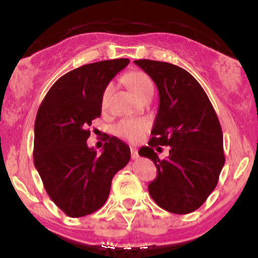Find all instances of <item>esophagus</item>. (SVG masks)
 <instances>
[{"instance_id":"esophagus-1","label":"esophagus","mask_w":258,"mask_h":258,"mask_svg":"<svg viewBox=\"0 0 258 258\" xmlns=\"http://www.w3.org/2000/svg\"><path fill=\"white\" fill-rule=\"evenodd\" d=\"M131 156H132V159L138 158V150L136 149V148H131Z\"/></svg>"}]
</instances>
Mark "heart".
Masks as SVG:
<instances>
[{
	"label": "heart",
	"instance_id": "1",
	"mask_svg": "<svg viewBox=\"0 0 258 258\" xmlns=\"http://www.w3.org/2000/svg\"><path fill=\"white\" fill-rule=\"evenodd\" d=\"M125 81L128 88L136 96L142 97L148 91L154 90V85L152 79L147 75L146 73L142 72H131L126 74ZM112 91V85H108L105 87L102 96V105L105 106L108 103L109 97H110ZM149 128V121L148 120H122L115 126L114 131L120 137L128 139L131 142H137L144 136V133Z\"/></svg>",
	"mask_w": 258,
	"mask_h": 258
}]
</instances>
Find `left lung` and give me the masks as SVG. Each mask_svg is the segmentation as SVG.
Masks as SVG:
<instances>
[{"label":"left lung","instance_id":"left-lung-1","mask_svg":"<svg viewBox=\"0 0 258 258\" xmlns=\"http://www.w3.org/2000/svg\"><path fill=\"white\" fill-rule=\"evenodd\" d=\"M135 64L152 78L159 91L153 137L149 147L138 152L153 160L158 170L148 190L168 212H193L214 191L224 165L220 121L205 91L186 70L149 59ZM156 145L170 146V155L159 159L153 152Z\"/></svg>","mask_w":258,"mask_h":258}]
</instances>
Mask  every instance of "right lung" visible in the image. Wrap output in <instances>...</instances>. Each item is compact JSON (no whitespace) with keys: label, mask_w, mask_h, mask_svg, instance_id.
I'll use <instances>...</instances> for the list:
<instances>
[{"label":"right lung","mask_w":258,"mask_h":258,"mask_svg":"<svg viewBox=\"0 0 258 258\" xmlns=\"http://www.w3.org/2000/svg\"><path fill=\"white\" fill-rule=\"evenodd\" d=\"M126 58L86 64L61 76L47 92L35 121L34 164L53 203L69 217L93 214L105 204L112 177L130 161L125 142L109 137L100 155L87 141L102 114V96Z\"/></svg>","instance_id":"obj_1"}]
</instances>
